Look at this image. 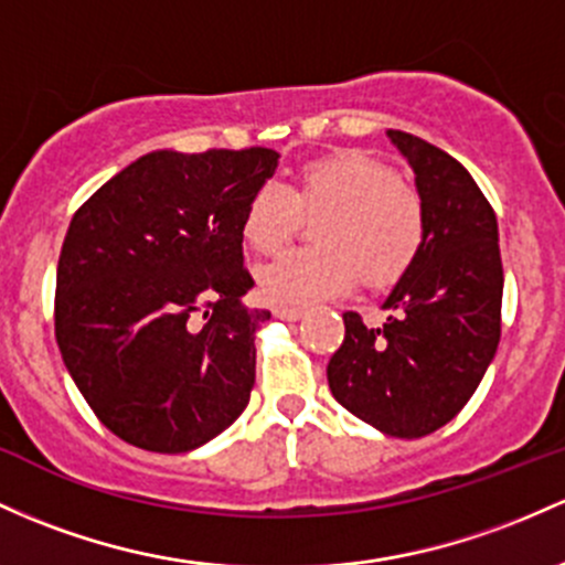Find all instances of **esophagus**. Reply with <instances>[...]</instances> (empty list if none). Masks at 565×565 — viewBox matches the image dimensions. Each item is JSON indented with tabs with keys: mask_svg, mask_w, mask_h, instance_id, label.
Instances as JSON below:
<instances>
[{
	"mask_svg": "<svg viewBox=\"0 0 565 565\" xmlns=\"http://www.w3.org/2000/svg\"><path fill=\"white\" fill-rule=\"evenodd\" d=\"M273 316H276V319H284V321H297V319H302V308L276 306L273 308Z\"/></svg>",
	"mask_w": 565,
	"mask_h": 565,
	"instance_id": "esophagus-1",
	"label": "esophagus"
}]
</instances>
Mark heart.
Masks as SVG:
<instances>
[{"label":"heart","mask_w":565,"mask_h":565,"mask_svg":"<svg viewBox=\"0 0 565 565\" xmlns=\"http://www.w3.org/2000/svg\"><path fill=\"white\" fill-rule=\"evenodd\" d=\"M300 214H321L316 249H295L259 268L257 287L278 306H311L362 281L392 287L413 268L426 238L418 192L396 182L386 163L362 150H334L308 160L292 188L263 184L241 212V235L257 254L292 241Z\"/></svg>","instance_id":"heart-1"}]
</instances>
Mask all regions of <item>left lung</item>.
<instances>
[{
    "instance_id": "obj_1",
    "label": "left lung",
    "mask_w": 565,
    "mask_h": 565,
    "mask_svg": "<svg viewBox=\"0 0 565 565\" xmlns=\"http://www.w3.org/2000/svg\"><path fill=\"white\" fill-rule=\"evenodd\" d=\"M415 173L426 238L383 300V327L345 311L343 345L327 364L345 411L388 437L437 431L469 402L501 338L499 225L472 173L418 136L386 131Z\"/></svg>"
}]
</instances>
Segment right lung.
I'll use <instances>...</instances> for the list:
<instances>
[{
  "mask_svg": "<svg viewBox=\"0 0 565 565\" xmlns=\"http://www.w3.org/2000/svg\"><path fill=\"white\" fill-rule=\"evenodd\" d=\"M268 147L154 150L72 216L55 273V340L111 434L152 454L201 448L244 413L254 332L241 212L278 169ZM207 324L192 331L189 316Z\"/></svg>",
  "mask_w": 565,
  "mask_h": 565,
  "instance_id": "add662e5",
  "label": "right lung"
}]
</instances>
